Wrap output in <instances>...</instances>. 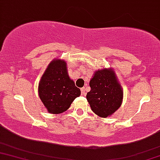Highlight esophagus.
<instances>
[{
	"instance_id": "obj_1",
	"label": "esophagus",
	"mask_w": 160,
	"mask_h": 160,
	"mask_svg": "<svg viewBox=\"0 0 160 160\" xmlns=\"http://www.w3.org/2000/svg\"><path fill=\"white\" fill-rule=\"evenodd\" d=\"M81 94L83 95V96H85V95L86 94V87H82V88H81Z\"/></svg>"
}]
</instances>
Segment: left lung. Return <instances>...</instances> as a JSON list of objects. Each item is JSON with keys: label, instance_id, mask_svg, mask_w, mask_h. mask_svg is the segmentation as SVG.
Listing matches in <instances>:
<instances>
[{"label": "left lung", "instance_id": "left-lung-1", "mask_svg": "<svg viewBox=\"0 0 160 160\" xmlns=\"http://www.w3.org/2000/svg\"><path fill=\"white\" fill-rule=\"evenodd\" d=\"M91 90L86 99L92 112L100 117L111 116L120 108L123 91L113 68L95 71L89 82Z\"/></svg>", "mask_w": 160, "mask_h": 160}]
</instances>
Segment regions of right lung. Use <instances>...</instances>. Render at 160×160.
Masks as SVG:
<instances>
[{"instance_id":"obj_1","label":"right lung","mask_w":160,"mask_h":160,"mask_svg":"<svg viewBox=\"0 0 160 160\" xmlns=\"http://www.w3.org/2000/svg\"><path fill=\"white\" fill-rule=\"evenodd\" d=\"M38 94L48 112L60 114L80 95V88L68 74L66 62L54 59L47 66L38 86Z\"/></svg>"}]
</instances>
